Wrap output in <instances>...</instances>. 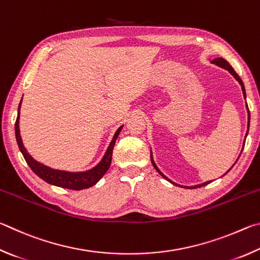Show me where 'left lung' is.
I'll list each match as a JSON object with an SVG mask.
<instances>
[{
  "label": "left lung",
  "mask_w": 260,
  "mask_h": 260,
  "mask_svg": "<svg viewBox=\"0 0 260 260\" xmlns=\"http://www.w3.org/2000/svg\"><path fill=\"white\" fill-rule=\"evenodd\" d=\"M212 63H215V65H217V66H219V67H222V68H225V70H227L229 71L232 75H233L235 79H236V81H239V83L241 84V88H242V92H243V95H244V98H245V89H244V84H243V82H242V80L240 79V76L236 74V72L233 70V67H232L230 63H229V61H226L224 58H216V59H213V60L211 61ZM247 111H248V131H249V125H250V112H249V108H248V105H247ZM247 135H248V133H247ZM245 138H247V136H245ZM151 161H152V163H153V166H154V168H155L156 169V171L158 172V174H160L163 178L165 179H167V180H169L171 184H174V185H176V186H178V184H176V183H174V181H171L169 178H167V177L162 174V172L158 170V168L156 167V165L155 163H154V160H153V156H152V154H151ZM231 170V169H230ZM229 170V171H230ZM227 171V172H229ZM226 172V174H227ZM211 181H206V183H203V184H200V185H195V186H184L185 188H198V187H202V186H206V185H208V184H210Z\"/></svg>",
  "instance_id": "obj_1"
}]
</instances>
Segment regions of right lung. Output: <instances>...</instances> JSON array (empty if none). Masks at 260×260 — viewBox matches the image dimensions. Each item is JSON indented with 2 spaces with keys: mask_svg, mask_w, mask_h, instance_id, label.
I'll return each instance as SVG.
<instances>
[{
  "mask_svg": "<svg viewBox=\"0 0 260 260\" xmlns=\"http://www.w3.org/2000/svg\"><path fill=\"white\" fill-rule=\"evenodd\" d=\"M20 105H21V100H20L19 107H18V116L15 124L16 139H17V143H18V146H19L20 152L22 153V155H24L25 160L27 162V165L29 166V168L33 170V172H35V175H38L41 179L47 181L48 184L58 186V187L74 189V190L89 188L94 184H97L100 180V178L106 174L108 168L111 167L114 145H115L116 138L118 137V135H120V131L122 130L123 125H121L116 130V133L114 135L112 142L109 144V146L107 148L106 153H105L104 157L102 158V161H100L94 168H92V169H90L88 171H83V172H68V171H62V170H56V169H52V168L44 166L38 161H35L34 158L27 153L26 148L24 147V144H22V140L20 137V130H19Z\"/></svg>",
  "mask_w": 260,
  "mask_h": 260,
  "instance_id": "add662e5",
  "label": "right lung"
}]
</instances>
